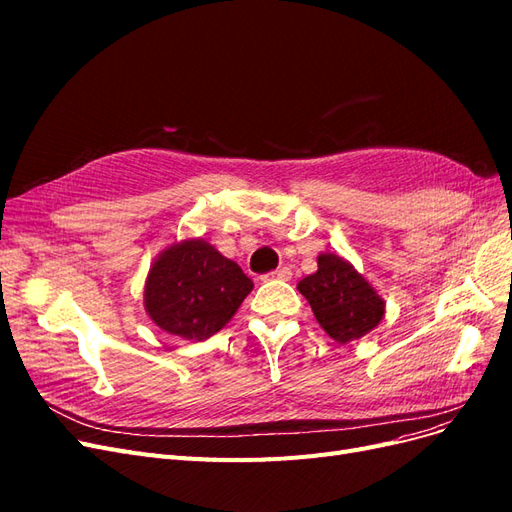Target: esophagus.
Instances as JSON below:
<instances>
[{
	"mask_svg": "<svg viewBox=\"0 0 512 512\" xmlns=\"http://www.w3.org/2000/svg\"><path fill=\"white\" fill-rule=\"evenodd\" d=\"M290 277H292V271L288 267H282V269H277L273 273H267L265 277H262V280H282V282H288Z\"/></svg>",
	"mask_w": 512,
	"mask_h": 512,
	"instance_id": "1",
	"label": "esophagus"
}]
</instances>
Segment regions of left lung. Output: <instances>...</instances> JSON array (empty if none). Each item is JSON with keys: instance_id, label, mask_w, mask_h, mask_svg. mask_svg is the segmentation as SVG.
Listing matches in <instances>:
<instances>
[{"instance_id": "left-lung-1", "label": "left lung", "mask_w": 512, "mask_h": 512, "mask_svg": "<svg viewBox=\"0 0 512 512\" xmlns=\"http://www.w3.org/2000/svg\"><path fill=\"white\" fill-rule=\"evenodd\" d=\"M331 339L348 344L374 331L384 318V299L350 262L337 254L318 256V271L297 284Z\"/></svg>"}]
</instances>
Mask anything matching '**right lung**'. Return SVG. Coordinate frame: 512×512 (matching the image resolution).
<instances>
[{"mask_svg":"<svg viewBox=\"0 0 512 512\" xmlns=\"http://www.w3.org/2000/svg\"><path fill=\"white\" fill-rule=\"evenodd\" d=\"M252 288L235 260L205 239H183L153 260L143 299L162 331L203 342L226 327Z\"/></svg>","mask_w":512,"mask_h":512,"instance_id":"add662e5","label":"right lung"}]
</instances>
